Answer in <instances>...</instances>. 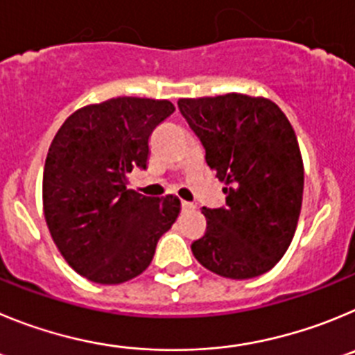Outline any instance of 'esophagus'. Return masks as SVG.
<instances>
[{
  "mask_svg": "<svg viewBox=\"0 0 355 355\" xmlns=\"http://www.w3.org/2000/svg\"><path fill=\"white\" fill-rule=\"evenodd\" d=\"M182 210H185V212L194 210V203H191V201H182Z\"/></svg>",
  "mask_w": 355,
  "mask_h": 355,
  "instance_id": "obj_1",
  "label": "esophagus"
}]
</instances>
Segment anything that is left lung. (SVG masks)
Segmentation results:
<instances>
[{"instance_id":"left-lung-1","label":"left lung","mask_w":355,"mask_h":355,"mask_svg":"<svg viewBox=\"0 0 355 355\" xmlns=\"http://www.w3.org/2000/svg\"><path fill=\"white\" fill-rule=\"evenodd\" d=\"M178 110L225 182L226 205L207 209V232L191 244L205 269L230 279L267 272L286 253L304 189L293 127L272 101L226 94L180 98Z\"/></svg>"}]
</instances>
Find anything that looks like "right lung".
Here are the masks:
<instances>
[{
  "instance_id": "right-lung-1",
  "label": "right lung",
  "mask_w": 355,
  "mask_h": 355,
  "mask_svg": "<svg viewBox=\"0 0 355 355\" xmlns=\"http://www.w3.org/2000/svg\"><path fill=\"white\" fill-rule=\"evenodd\" d=\"M173 111L170 101L110 98L70 114L54 136L44 166V216L62 257L86 279L118 285L139 276L180 214L173 194L127 189L132 168H146L150 134Z\"/></svg>"
}]
</instances>
